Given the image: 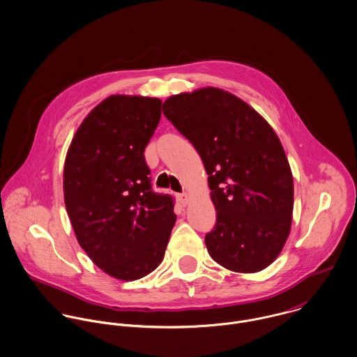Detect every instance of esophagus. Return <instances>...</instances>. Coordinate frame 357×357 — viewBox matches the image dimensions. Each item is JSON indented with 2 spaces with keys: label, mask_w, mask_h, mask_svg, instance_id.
Segmentation results:
<instances>
[{
  "label": "esophagus",
  "mask_w": 357,
  "mask_h": 357,
  "mask_svg": "<svg viewBox=\"0 0 357 357\" xmlns=\"http://www.w3.org/2000/svg\"><path fill=\"white\" fill-rule=\"evenodd\" d=\"M178 199L181 201L182 205H188V202H189V199H190V196H189L188 193H181V195H178Z\"/></svg>",
  "instance_id": "esophagus-1"
}]
</instances>
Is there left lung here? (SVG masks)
Wrapping results in <instances>:
<instances>
[{
  "label": "left lung",
  "mask_w": 357,
  "mask_h": 357,
  "mask_svg": "<svg viewBox=\"0 0 357 357\" xmlns=\"http://www.w3.org/2000/svg\"><path fill=\"white\" fill-rule=\"evenodd\" d=\"M162 114L196 148L208 174L216 225L205 236L222 267L267 268L290 234L293 175L273 127L237 96L204 87L171 96Z\"/></svg>",
  "instance_id": "8db88e82"
}]
</instances>
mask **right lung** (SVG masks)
<instances>
[{
    "mask_svg": "<svg viewBox=\"0 0 357 357\" xmlns=\"http://www.w3.org/2000/svg\"><path fill=\"white\" fill-rule=\"evenodd\" d=\"M161 100L109 96L82 121L64 162V202L82 249L105 274L135 280L156 270L175 225L174 199L152 190L145 148Z\"/></svg>",
    "mask_w": 357,
    "mask_h": 357,
    "instance_id": "add662e5",
    "label": "right lung"
}]
</instances>
